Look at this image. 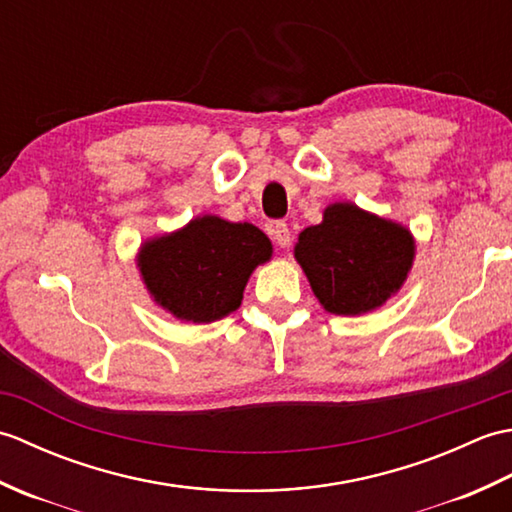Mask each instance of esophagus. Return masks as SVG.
<instances>
[{
	"label": "esophagus",
	"instance_id": "obj_1",
	"mask_svg": "<svg viewBox=\"0 0 512 512\" xmlns=\"http://www.w3.org/2000/svg\"><path fill=\"white\" fill-rule=\"evenodd\" d=\"M273 237H275V242L281 246V248H286V246H290V228H288V224L286 222H275L273 224Z\"/></svg>",
	"mask_w": 512,
	"mask_h": 512
}]
</instances>
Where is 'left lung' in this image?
I'll use <instances>...</instances> for the list:
<instances>
[{
	"mask_svg": "<svg viewBox=\"0 0 512 512\" xmlns=\"http://www.w3.org/2000/svg\"><path fill=\"white\" fill-rule=\"evenodd\" d=\"M413 237L358 206L332 204L299 235L295 257L314 295L332 314H361L394 295L413 262Z\"/></svg>",
	"mask_w": 512,
	"mask_h": 512,
	"instance_id": "1",
	"label": "left lung"
}]
</instances>
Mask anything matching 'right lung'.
<instances>
[{
  "label": "right lung",
  "instance_id": "obj_1",
  "mask_svg": "<svg viewBox=\"0 0 512 512\" xmlns=\"http://www.w3.org/2000/svg\"><path fill=\"white\" fill-rule=\"evenodd\" d=\"M270 253V239L257 226L204 215L147 242L138 266L151 295L173 317L211 323L239 308L250 273Z\"/></svg>",
  "mask_w": 512,
  "mask_h": 512
}]
</instances>
